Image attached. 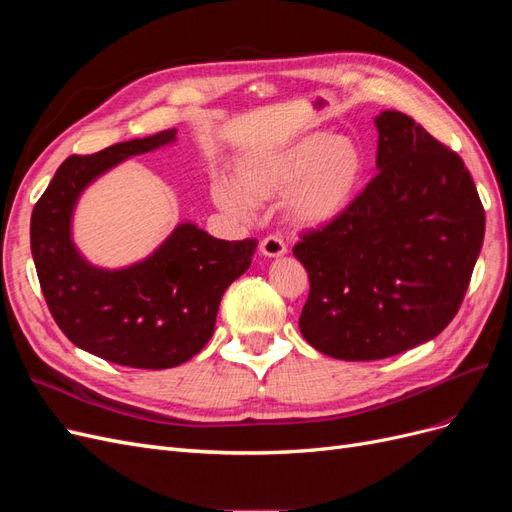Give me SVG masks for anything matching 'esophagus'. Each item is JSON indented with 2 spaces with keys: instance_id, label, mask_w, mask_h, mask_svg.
Masks as SVG:
<instances>
[{
  "instance_id": "1",
  "label": "esophagus",
  "mask_w": 512,
  "mask_h": 512,
  "mask_svg": "<svg viewBox=\"0 0 512 512\" xmlns=\"http://www.w3.org/2000/svg\"><path fill=\"white\" fill-rule=\"evenodd\" d=\"M286 243L280 235H269L260 241V252L269 256V258H277V256H284L286 254Z\"/></svg>"
}]
</instances>
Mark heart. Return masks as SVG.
Listing matches in <instances>:
<instances>
[{
    "label": "heart",
    "mask_w": 512,
    "mask_h": 512,
    "mask_svg": "<svg viewBox=\"0 0 512 512\" xmlns=\"http://www.w3.org/2000/svg\"><path fill=\"white\" fill-rule=\"evenodd\" d=\"M367 158L348 136L312 132L286 149L256 153L239 164V181H213V198L235 218H250L256 203L282 196L292 220L327 226L346 215L361 192Z\"/></svg>",
    "instance_id": "1"
}]
</instances>
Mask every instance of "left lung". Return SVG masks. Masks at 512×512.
I'll list each match as a JSON object with an SVG mask.
<instances>
[{
  "label": "left lung",
  "mask_w": 512,
  "mask_h": 512,
  "mask_svg": "<svg viewBox=\"0 0 512 512\" xmlns=\"http://www.w3.org/2000/svg\"><path fill=\"white\" fill-rule=\"evenodd\" d=\"M378 175L342 218L292 247L309 275L303 337L378 361L440 335L466 297L485 209L455 151L399 111L376 117Z\"/></svg>",
  "instance_id": "obj_1"
}]
</instances>
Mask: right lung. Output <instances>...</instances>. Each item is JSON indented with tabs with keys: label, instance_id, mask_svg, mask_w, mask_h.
Masks as SVG:
<instances>
[{
	"label": "right lung",
	"instance_id": "obj_1",
	"mask_svg": "<svg viewBox=\"0 0 512 512\" xmlns=\"http://www.w3.org/2000/svg\"><path fill=\"white\" fill-rule=\"evenodd\" d=\"M177 130L70 156L32 213V254L57 327L74 346L136 369L190 361L215 329L224 290L252 265L256 239H215L192 222L136 265H89L72 241V213L87 185L132 156L175 143Z\"/></svg>",
	"mask_w": 512,
	"mask_h": 512
}]
</instances>
